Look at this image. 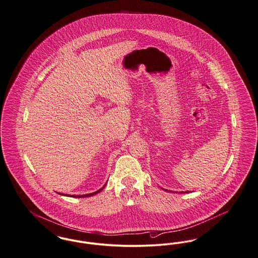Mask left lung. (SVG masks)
Masks as SVG:
<instances>
[{
    "instance_id": "left-lung-1",
    "label": "left lung",
    "mask_w": 258,
    "mask_h": 258,
    "mask_svg": "<svg viewBox=\"0 0 258 258\" xmlns=\"http://www.w3.org/2000/svg\"><path fill=\"white\" fill-rule=\"evenodd\" d=\"M185 193H187V192H185Z\"/></svg>"
}]
</instances>
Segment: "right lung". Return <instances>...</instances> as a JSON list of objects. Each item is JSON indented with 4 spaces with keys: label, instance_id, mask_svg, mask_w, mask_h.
I'll use <instances>...</instances> for the list:
<instances>
[{
    "label": "right lung",
    "instance_id": "1",
    "mask_svg": "<svg viewBox=\"0 0 258 258\" xmlns=\"http://www.w3.org/2000/svg\"><path fill=\"white\" fill-rule=\"evenodd\" d=\"M103 188L104 187H102L101 189H99L98 191H96V192H94V193H91V194H88V195H83V196H74V197L76 198H86V197H91V196H92V195H95V194H97L98 192H100L101 190H103ZM65 196H67V195H65Z\"/></svg>",
    "mask_w": 258,
    "mask_h": 258
}]
</instances>
